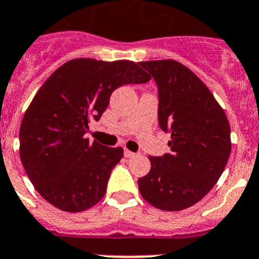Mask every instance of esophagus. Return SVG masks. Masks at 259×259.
<instances>
[{
    "label": "esophagus",
    "mask_w": 259,
    "mask_h": 259,
    "mask_svg": "<svg viewBox=\"0 0 259 259\" xmlns=\"http://www.w3.org/2000/svg\"><path fill=\"white\" fill-rule=\"evenodd\" d=\"M123 155H125V157H127V159H130V157H134V156H136V152L129 151V150H125V151H123Z\"/></svg>",
    "instance_id": "34e87169"
}]
</instances>
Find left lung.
I'll return each mask as SVG.
<instances>
[{
    "instance_id": "1",
    "label": "left lung",
    "mask_w": 259,
    "mask_h": 259,
    "mask_svg": "<svg viewBox=\"0 0 259 259\" xmlns=\"http://www.w3.org/2000/svg\"><path fill=\"white\" fill-rule=\"evenodd\" d=\"M159 89V123L170 132V154L148 156L151 169L138 180L154 207L180 211L199 202L222 176L231 154L224 109L189 67L175 60L139 62Z\"/></svg>"
}]
</instances>
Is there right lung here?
I'll list each match as a JSON object with an SVG mask.
<instances>
[{
  "label": "right lung",
  "mask_w": 259,
  "mask_h": 259,
  "mask_svg": "<svg viewBox=\"0 0 259 259\" xmlns=\"http://www.w3.org/2000/svg\"><path fill=\"white\" fill-rule=\"evenodd\" d=\"M151 79L129 60L75 58L52 73L27 108L19 130V154L27 176L47 202L80 212L102 201L122 147L90 142L117 87Z\"/></svg>",
  "instance_id": "add662e5"
}]
</instances>
